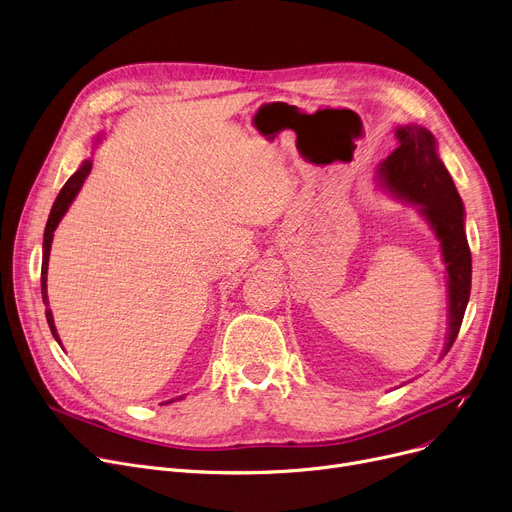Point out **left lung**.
<instances>
[{"instance_id": "8db88e82", "label": "left lung", "mask_w": 512, "mask_h": 512, "mask_svg": "<svg viewBox=\"0 0 512 512\" xmlns=\"http://www.w3.org/2000/svg\"><path fill=\"white\" fill-rule=\"evenodd\" d=\"M399 146L378 167L386 190L419 206L434 229L448 273V333L444 353L453 347L471 291V252L465 235L463 200L436 153V138L422 126L397 128Z\"/></svg>"}]
</instances>
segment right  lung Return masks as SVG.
<instances>
[{
  "label": "right lung",
  "mask_w": 512,
  "mask_h": 512,
  "mask_svg": "<svg viewBox=\"0 0 512 512\" xmlns=\"http://www.w3.org/2000/svg\"><path fill=\"white\" fill-rule=\"evenodd\" d=\"M90 167H93V163H90V159H86L80 165V169L68 179L66 186L62 188V192L57 194V198L53 202V208H51V213H49V219H47V227H45V235H43V264H41V293H43V304L45 306H49V299H47V266H49V252H51V242H53V231L57 229L59 221H62V217L66 215V210L70 208V204L74 202L76 194L80 192L86 175L90 173ZM45 316H47V324L51 328V335L55 337V341L59 345H62V341H59V337H57V330H55V324H53V314H51L49 308L45 310ZM179 399H182V397H179ZM167 403H173V399L167 401Z\"/></svg>",
  "instance_id": "add662e5"
}]
</instances>
